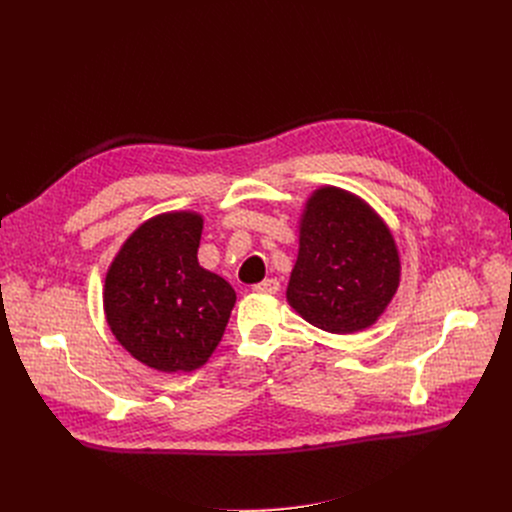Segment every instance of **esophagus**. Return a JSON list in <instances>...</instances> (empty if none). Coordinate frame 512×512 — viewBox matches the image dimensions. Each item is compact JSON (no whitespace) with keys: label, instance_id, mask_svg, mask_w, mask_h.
<instances>
[{"label":"esophagus","instance_id":"esophagus-1","mask_svg":"<svg viewBox=\"0 0 512 512\" xmlns=\"http://www.w3.org/2000/svg\"><path fill=\"white\" fill-rule=\"evenodd\" d=\"M253 290L259 294H276L280 290V282L276 278H267V280L255 284Z\"/></svg>","mask_w":512,"mask_h":512}]
</instances>
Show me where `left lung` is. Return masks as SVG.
Segmentation results:
<instances>
[{
	"label": "left lung",
	"mask_w": 512,
	"mask_h": 512,
	"mask_svg": "<svg viewBox=\"0 0 512 512\" xmlns=\"http://www.w3.org/2000/svg\"><path fill=\"white\" fill-rule=\"evenodd\" d=\"M398 278L394 238L378 215L340 188L315 191L286 290L292 309L319 330L353 334L382 315Z\"/></svg>",
	"instance_id": "1"
}]
</instances>
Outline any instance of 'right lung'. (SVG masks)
<instances>
[{"label":"right lung","instance_id":"add662e5","mask_svg":"<svg viewBox=\"0 0 512 512\" xmlns=\"http://www.w3.org/2000/svg\"><path fill=\"white\" fill-rule=\"evenodd\" d=\"M199 213H164L134 232L105 278L103 307L118 342L159 371L201 367L228 326L234 288L199 265Z\"/></svg>","mask_w":512,"mask_h":512}]
</instances>
